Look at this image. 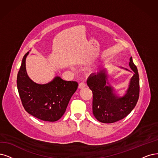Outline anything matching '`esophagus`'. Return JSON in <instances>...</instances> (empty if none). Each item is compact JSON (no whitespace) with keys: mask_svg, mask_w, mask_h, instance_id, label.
<instances>
[{"mask_svg":"<svg viewBox=\"0 0 158 158\" xmlns=\"http://www.w3.org/2000/svg\"><path fill=\"white\" fill-rule=\"evenodd\" d=\"M86 86V85L85 83H83V82H82V83H81L79 84V89H84V88H85Z\"/></svg>","mask_w":158,"mask_h":158,"instance_id":"obj_1","label":"esophagus"}]
</instances>
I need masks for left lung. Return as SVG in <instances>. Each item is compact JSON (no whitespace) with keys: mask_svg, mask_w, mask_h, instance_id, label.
Here are the masks:
<instances>
[{"mask_svg":"<svg viewBox=\"0 0 158 158\" xmlns=\"http://www.w3.org/2000/svg\"><path fill=\"white\" fill-rule=\"evenodd\" d=\"M129 66L132 71L124 69L133 72V75L123 96L116 94L109 84L106 68L91 74L87 79V85L93 94L92 112L98 121L113 123L125 118L135 107L139 96V76L131 56Z\"/></svg>","mask_w":158,"mask_h":158,"instance_id":"left-lung-1","label":"left lung"}]
</instances>
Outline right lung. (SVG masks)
I'll use <instances>...</instances> for the list:
<instances>
[{"instance_id":"obj_1","label":"right lung","mask_w":158,"mask_h":158,"mask_svg":"<svg viewBox=\"0 0 158 158\" xmlns=\"http://www.w3.org/2000/svg\"><path fill=\"white\" fill-rule=\"evenodd\" d=\"M28 54L29 51L23 56L17 77V90L23 106L28 113L40 120L57 121L65 113L78 83L64 81L59 76L46 84L34 82L26 71V58Z\"/></svg>"}]
</instances>
